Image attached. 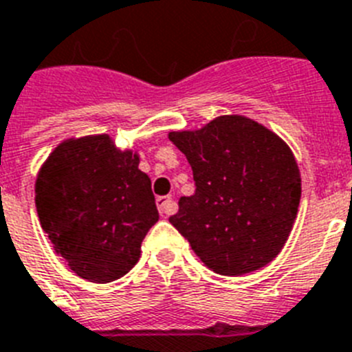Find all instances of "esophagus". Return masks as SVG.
<instances>
[{
  "label": "esophagus",
  "mask_w": 352,
  "mask_h": 352,
  "mask_svg": "<svg viewBox=\"0 0 352 352\" xmlns=\"http://www.w3.org/2000/svg\"><path fill=\"white\" fill-rule=\"evenodd\" d=\"M156 206L162 215H170L176 210V203L169 196H158L156 197Z\"/></svg>",
  "instance_id": "esophagus-1"
}]
</instances>
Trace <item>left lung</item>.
I'll return each mask as SVG.
<instances>
[{"label":"left lung","mask_w":352,"mask_h":352,"mask_svg":"<svg viewBox=\"0 0 352 352\" xmlns=\"http://www.w3.org/2000/svg\"><path fill=\"white\" fill-rule=\"evenodd\" d=\"M187 156L196 192L169 222L213 272L242 276L283 249L301 201L290 147L244 116H221L196 131H170Z\"/></svg>","instance_id":"obj_1"}]
</instances>
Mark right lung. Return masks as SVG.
Here are the masks:
<instances>
[{
  "mask_svg": "<svg viewBox=\"0 0 352 352\" xmlns=\"http://www.w3.org/2000/svg\"><path fill=\"white\" fill-rule=\"evenodd\" d=\"M139 162L108 135H90L64 140L38 170L42 230L80 278L110 283L139 262L144 236L158 221L151 179Z\"/></svg>",
  "mask_w": 352,
  "mask_h": 352,
  "instance_id": "obj_1",
  "label": "right lung"
}]
</instances>
